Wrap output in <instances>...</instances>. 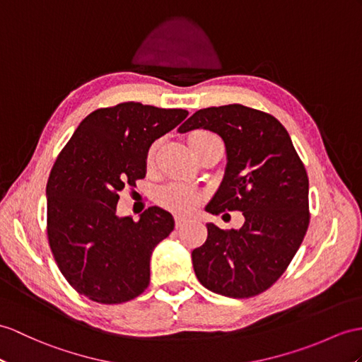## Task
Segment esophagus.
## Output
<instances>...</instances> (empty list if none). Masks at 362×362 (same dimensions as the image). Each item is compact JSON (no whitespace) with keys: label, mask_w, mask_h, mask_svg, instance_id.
<instances>
[{"label":"esophagus","mask_w":362,"mask_h":362,"mask_svg":"<svg viewBox=\"0 0 362 362\" xmlns=\"http://www.w3.org/2000/svg\"><path fill=\"white\" fill-rule=\"evenodd\" d=\"M187 223V218H184V216H175V226L176 227H181V226H184Z\"/></svg>","instance_id":"34e87169"}]
</instances>
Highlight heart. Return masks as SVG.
I'll return each mask as SVG.
<instances>
[{"label":"heart","instance_id":"1","mask_svg":"<svg viewBox=\"0 0 362 362\" xmlns=\"http://www.w3.org/2000/svg\"><path fill=\"white\" fill-rule=\"evenodd\" d=\"M216 138L214 134H210L207 130H195L192 132L189 135V146L192 148V152L195 148L206 143L209 139ZM156 148H158V143H153L147 151V164L151 165L155 160L156 155ZM156 199L163 207H165L167 210L175 211V214H190L192 210H195L198 207V204L202 199V193L195 189L193 186H189L186 182H180V181H173L165 184L156 193Z\"/></svg>","mask_w":362,"mask_h":362}]
</instances>
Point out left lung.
I'll return each instance as SVG.
<instances>
[{
    "label": "left lung",
    "instance_id": "1",
    "mask_svg": "<svg viewBox=\"0 0 362 362\" xmlns=\"http://www.w3.org/2000/svg\"><path fill=\"white\" fill-rule=\"evenodd\" d=\"M207 129L223 138L224 180L206 210H240V230L207 224V240L192 252L199 283L230 298H250L276 283L301 245L308 214V176L292 139L272 115L241 104L195 112L178 129Z\"/></svg>",
    "mask_w": 362,
    "mask_h": 362
}]
</instances>
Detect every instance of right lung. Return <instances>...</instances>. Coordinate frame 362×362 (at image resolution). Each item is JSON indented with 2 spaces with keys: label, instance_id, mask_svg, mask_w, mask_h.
<instances>
[{
  "label": "right lung",
  "instance_id": "1",
  "mask_svg": "<svg viewBox=\"0 0 362 362\" xmlns=\"http://www.w3.org/2000/svg\"><path fill=\"white\" fill-rule=\"evenodd\" d=\"M187 115L134 101L98 109L59 152L46 187L47 238L79 295L121 304L151 283V255L173 230V216L153 206L139 221L119 218L118 193L144 178L148 147Z\"/></svg>",
  "mask_w": 362,
  "mask_h": 362
}]
</instances>
